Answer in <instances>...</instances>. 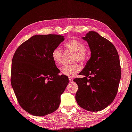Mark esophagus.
<instances>
[{
    "label": "esophagus",
    "mask_w": 132,
    "mask_h": 132,
    "mask_svg": "<svg viewBox=\"0 0 132 132\" xmlns=\"http://www.w3.org/2000/svg\"><path fill=\"white\" fill-rule=\"evenodd\" d=\"M69 80L70 81H73V78L72 77H69Z\"/></svg>",
    "instance_id": "34e87169"
}]
</instances>
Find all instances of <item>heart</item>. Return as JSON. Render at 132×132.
<instances>
[{
    "label": "heart",
    "mask_w": 132,
    "mask_h": 132,
    "mask_svg": "<svg viewBox=\"0 0 132 132\" xmlns=\"http://www.w3.org/2000/svg\"><path fill=\"white\" fill-rule=\"evenodd\" d=\"M65 47L75 53V59L80 62L86 61L88 58V53L85 49L84 44L78 39H72L65 44ZM62 51L60 48H56L52 53V58L56 65L61 63ZM80 70V67L78 64L72 65H63L61 68V72L64 75L72 77Z\"/></svg>",
    "instance_id": "obj_1"
}]
</instances>
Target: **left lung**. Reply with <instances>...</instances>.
Listing matches in <instances>:
<instances>
[{"label": "left lung", "instance_id": "1", "mask_svg": "<svg viewBox=\"0 0 132 132\" xmlns=\"http://www.w3.org/2000/svg\"><path fill=\"white\" fill-rule=\"evenodd\" d=\"M82 39L88 43L91 57L79 73L83 78L73 80L78 86L75 98L83 109L99 111L110 105L117 93L121 76L120 59L114 45L96 32L89 31Z\"/></svg>", "mask_w": 132, "mask_h": 132}]
</instances>
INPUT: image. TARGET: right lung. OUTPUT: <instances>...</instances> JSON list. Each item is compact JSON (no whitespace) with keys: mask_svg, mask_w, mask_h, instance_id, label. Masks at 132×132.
Wrapping results in <instances>:
<instances>
[{"mask_svg":"<svg viewBox=\"0 0 132 132\" xmlns=\"http://www.w3.org/2000/svg\"><path fill=\"white\" fill-rule=\"evenodd\" d=\"M64 39L57 34L35 35L15 52L11 86L20 106L31 115L46 116L59 108L69 79L59 75L52 53Z\"/></svg>","mask_w":132,"mask_h":132,"instance_id":"add662e5","label":"right lung"}]
</instances>
